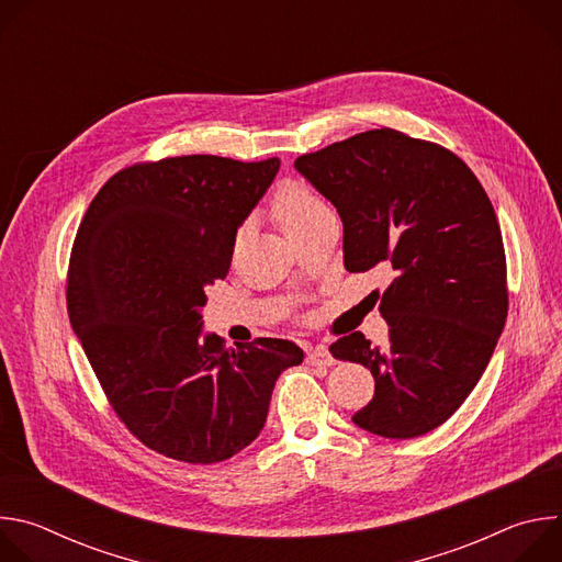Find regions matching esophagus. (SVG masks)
Instances as JSON below:
<instances>
[{
    "instance_id": "1",
    "label": "esophagus",
    "mask_w": 562,
    "mask_h": 562,
    "mask_svg": "<svg viewBox=\"0 0 562 562\" xmlns=\"http://www.w3.org/2000/svg\"><path fill=\"white\" fill-rule=\"evenodd\" d=\"M306 364H311V367H334L336 358L331 356V351L325 345H319V347H315L306 353Z\"/></svg>"
}]
</instances>
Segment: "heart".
Wrapping results in <instances>:
<instances>
[{"mask_svg":"<svg viewBox=\"0 0 562 562\" xmlns=\"http://www.w3.org/2000/svg\"><path fill=\"white\" fill-rule=\"evenodd\" d=\"M325 211H329L327 204L300 182L282 184L273 198V215L289 239L311 226Z\"/></svg>","mask_w":562,"mask_h":562,"instance_id":"b5f03b06","label":"heart"}]
</instances>
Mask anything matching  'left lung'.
<instances>
[{
	"label": "left lung",
	"mask_w": 562,
	"mask_h": 562,
	"mask_svg": "<svg viewBox=\"0 0 562 562\" xmlns=\"http://www.w3.org/2000/svg\"><path fill=\"white\" fill-rule=\"evenodd\" d=\"M338 211L345 269H391L380 313L389 342L360 331L331 345L375 378L353 423L407 440L449 420L485 373L507 319L501 224L477 178L451 150L373 128L295 159Z\"/></svg>",
	"instance_id": "8db88e82"
}]
</instances>
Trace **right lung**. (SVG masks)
Wrapping results in <instances>:
<instances>
[{"mask_svg":"<svg viewBox=\"0 0 562 562\" xmlns=\"http://www.w3.org/2000/svg\"><path fill=\"white\" fill-rule=\"evenodd\" d=\"M280 159L182 155L115 173L79 224L66 304L109 403L146 447L213 464L262 431L297 345L260 338L228 349L204 331L206 289L226 278L237 228Z\"/></svg>","mask_w":562,"mask_h":562,"instance_id":"right-lung-1","label":"right lung"}]
</instances>
